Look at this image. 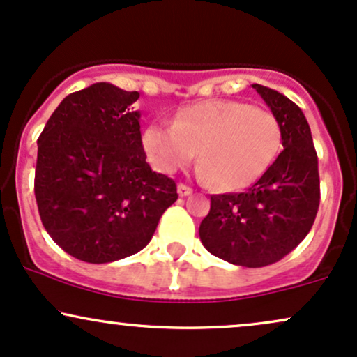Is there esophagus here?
I'll return each mask as SVG.
<instances>
[{
	"label": "esophagus",
	"instance_id": "1",
	"mask_svg": "<svg viewBox=\"0 0 357 357\" xmlns=\"http://www.w3.org/2000/svg\"><path fill=\"white\" fill-rule=\"evenodd\" d=\"M177 192H178L180 197H187V195L192 194V189H190L189 185H185V183H178Z\"/></svg>",
	"mask_w": 357,
	"mask_h": 357
}]
</instances>
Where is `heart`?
Returning <instances> with one entry per match:
<instances>
[{"mask_svg": "<svg viewBox=\"0 0 357 357\" xmlns=\"http://www.w3.org/2000/svg\"><path fill=\"white\" fill-rule=\"evenodd\" d=\"M143 146L155 168L174 174L200 150L202 177L224 190L250 187L270 168L282 146V126L273 113L231 99H211L183 107L175 123H153Z\"/></svg>", "mask_w": 357, "mask_h": 357, "instance_id": "b5f03b06", "label": "heart"}]
</instances>
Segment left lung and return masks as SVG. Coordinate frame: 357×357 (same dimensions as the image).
Instances as JSON below:
<instances>
[{"label":"left lung","instance_id":"obj_1","mask_svg":"<svg viewBox=\"0 0 357 357\" xmlns=\"http://www.w3.org/2000/svg\"><path fill=\"white\" fill-rule=\"evenodd\" d=\"M282 126L283 151L261 178L241 194L211 197L200 222L206 250L224 261L261 268L280 261L303 241L319 211V162L305 114L287 96L253 84Z\"/></svg>","mask_w":357,"mask_h":357}]
</instances>
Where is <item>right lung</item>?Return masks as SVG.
Instances as JSON below:
<instances>
[{"mask_svg": "<svg viewBox=\"0 0 357 357\" xmlns=\"http://www.w3.org/2000/svg\"><path fill=\"white\" fill-rule=\"evenodd\" d=\"M136 91L96 82L72 92L40 135L35 197L43 227L66 253L111 263L150 243L177 185L146 163Z\"/></svg>", "mask_w": 357, "mask_h": 357, "instance_id": "1", "label": "right lung"}]
</instances>
